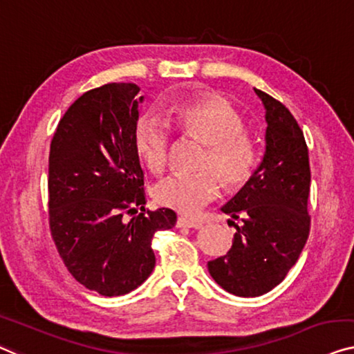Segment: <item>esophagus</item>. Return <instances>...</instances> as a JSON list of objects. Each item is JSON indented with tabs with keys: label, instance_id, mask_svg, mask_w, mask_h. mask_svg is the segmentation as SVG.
<instances>
[{
	"label": "esophagus",
	"instance_id": "obj_1",
	"mask_svg": "<svg viewBox=\"0 0 354 354\" xmlns=\"http://www.w3.org/2000/svg\"><path fill=\"white\" fill-rule=\"evenodd\" d=\"M176 227H179V229H200L202 227V224L195 223V221H191V219H186V218H178Z\"/></svg>",
	"mask_w": 354,
	"mask_h": 354
}]
</instances>
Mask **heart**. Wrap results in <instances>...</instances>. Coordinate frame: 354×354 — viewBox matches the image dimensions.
I'll return each instance as SVG.
<instances>
[{
	"label": "heart",
	"mask_w": 354,
	"mask_h": 354,
	"mask_svg": "<svg viewBox=\"0 0 354 354\" xmlns=\"http://www.w3.org/2000/svg\"><path fill=\"white\" fill-rule=\"evenodd\" d=\"M173 118L183 133L195 136L205 145L202 167L211 168L225 187L235 189L250 181L257 165L256 146L243 133V122L223 98H189L173 106ZM171 130L165 120L146 114L135 127V147L151 171L160 173L167 165ZM213 171L195 175L173 173L154 186L152 195L160 205L183 214H195L219 194V181Z\"/></svg>",
	"instance_id": "1"
}]
</instances>
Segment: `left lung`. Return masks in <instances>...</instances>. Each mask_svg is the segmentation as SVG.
Wrapping results in <instances>:
<instances>
[{
  "label": "left lung",
  "instance_id": "left-lung-1",
  "mask_svg": "<svg viewBox=\"0 0 354 354\" xmlns=\"http://www.w3.org/2000/svg\"><path fill=\"white\" fill-rule=\"evenodd\" d=\"M266 109V152L241 191L224 205L241 219L227 254L208 262L225 291L257 297L283 281L297 262L310 234L308 147L289 109L254 88Z\"/></svg>",
  "mask_w": 354,
  "mask_h": 354
}]
</instances>
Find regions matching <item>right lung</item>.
Wrapping results in <instances>:
<instances>
[{"label": "right lung", "mask_w": 354, "mask_h": 354, "mask_svg": "<svg viewBox=\"0 0 354 354\" xmlns=\"http://www.w3.org/2000/svg\"><path fill=\"white\" fill-rule=\"evenodd\" d=\"M138 92L136 84L113 82L81 95L50 143L52 239L76 281L106 297L146 281L156 266L152 236L176 224L173 209L145 208V173L135 147L145 100Z\"/></svg>", "instance_id": "obj_1"}]
</instances>
